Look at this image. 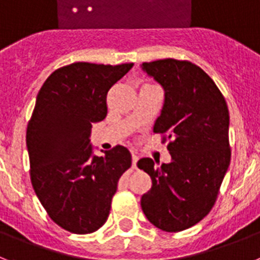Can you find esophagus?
Here are the masks:
<instances>
[{
    "instance_id": "34e87169",
    "label": "esophagus",
    "mask_w": 260,
    "mask_h": 260,
    "mask_svg": "<svg viewBox=\"0 0 260 260\" xmlns=\"http://www.w3.org/2000/svg\"><path fill=\"white\" fill-rule=\"evenodd\" d=\"M139 160V154L136 152H132V167L136 168V162Z\"/></svg>"
}]
</instances>
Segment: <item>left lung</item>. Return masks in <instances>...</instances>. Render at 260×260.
Here are the masks:
<instances>
[{
    "label": "left lung",
    "instance_id": "obj_1",
    "mask_svg": "<svg viewBox=\"0 0 260 260\" xmlns=\"http://www.w3.org/2000/svg\"><path fill=\"white\" fill-rule=\"evenodd\" d=\"M143 71L164 88V106L154 134L171 139L169 164L154 168L149 157L137 167L152 178L141 197L148 221L168 233L186 230L214 206L230 165L229 108L210 76L187 60L143 63Z\"/></svg>",
    "mask_w": 260,
    "mask_h": 260
}]
</instances>
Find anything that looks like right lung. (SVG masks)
Returning a JSON list of instances; mask_svg holds the SVG:
<instances>
[{
    "label": "right lung",
    "mask_w": 260,
    "mask_h": 260,
    "mask_svg": "<svg viewBox=\"0 0 260 260\" xmlns=\"http://www.w3.org/2000/svg\"><path fill=\"white\" fill-rule=\"evenodd\" d=\"M132 66L73 63L55 70L37 95L26 131L31 184L49 217L74 234L106 223L119 178L132 164L123 145L99 157L89 140L92 124L107 116V93Z\"/></svg>",
    "instance_id": "right-lung-1"
}]
</instances>
